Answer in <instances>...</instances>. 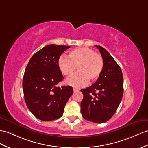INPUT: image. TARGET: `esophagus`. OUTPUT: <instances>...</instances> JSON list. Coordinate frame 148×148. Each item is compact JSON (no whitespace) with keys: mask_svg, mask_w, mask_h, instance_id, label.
Masks as SVG:
<instances>
[{"mask_svg":"<svg viewBox=\"0 0 148 148\" xmlns=\"http://www.w3.org/2000/svg\"><path fill=\"white\" fill-rule=\"evenodd\" d=\"M73 92H78V91L79 90V89H78V88H75V87H73Z\"/></svg>","mask_w":148,"mask_h":148,"instance_id":"esophagus-1","label":"esophagus"}]
</instances>
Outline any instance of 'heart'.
<instances>
[{
    "mask_svg": "<svg viewBox=\"0 0 148 148\" xmlns=\"http://www.w3.org/2000/svg\"><path fill=\"white\" fill-rule=\"evenodd\" d=\"M58 65L64 76H71L77 69L78 72L66 80V84L80 88L87 85L89 80L95 81L101 75L103 61L99 54L88 48H78L71 50L68 58L60 56Z\"/></svg>",
    "mask_w": 148,
    "mask_h": 148,
    "instance_id": "b5f03b06",
    "label": "heart"
}]
</instances>
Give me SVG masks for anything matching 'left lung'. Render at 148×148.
<instances>
[{
	"label": "left lung",
	"mask_w": 148,
	"mask_h": 148,
	"mask_svg": "<svg viewBox=\"0 0 148 148\" xmlns=\"http://www.w3.org/2000/svg\"><path fill=\"white\" fill-rule=\"evenodd\" d=\"M103 68L97 81L86 89H82L84 99L81 112L85 119L103 123L114 116L123 96V75L120 66L109 53L100 46Z\"/></svg>",
	"instance_id": "8db88e82"
}]
</instances>
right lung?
I'll return each instance as SVG.
<instances>
[{"label":"right lung","mask_w":148,"mask_h":148,"mask_svg":"<svg viewBox=\"0 0 148 148\" xmlns=\"http://www.w3.org/2000/svg\"><path fill=\"white\" fill-rule=\"evenodd\" d=\"M69 46L47 45L33 55L25 70L23 87L24 100L31 112L43 121L62 116L71 95L70 86H56L63 80L58 65L61 55Z\"/></svg>","instance_id":"add662e5"}]
</instances>
